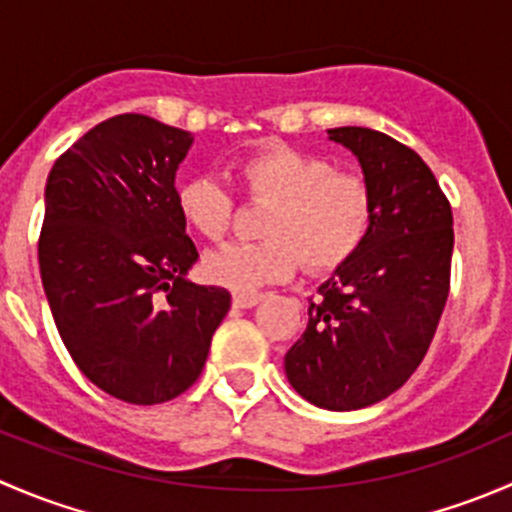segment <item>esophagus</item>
Wrapping results in <instances>:
<instances>
[{
  "label": "esophagus",
  "mask_w": 512,
  "mask_h": 512,
  "mask_svg": "<svg viewBox=\"0 0 512 512\" xmlns=\"http://www.w3.org/2000/svg\"><path fill=\"white\" fill-rule=\"evenodd\" d=\"M260 299H262V294H257V292H235V294H232V304H235L237 309L255 307Z\"/></svg>",
  "instance_id": "obj_1"
}]
</instances>
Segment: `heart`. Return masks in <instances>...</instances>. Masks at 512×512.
I'll return each instance as SVG.
<instances>
[{
    "label": "heart",
    "mask_w": 512,
    "mask_h": 512,
    "mask_svg": "<svg viewBox=\"0 0 512 512\" xmlns=\"http://www.w3.org/2000/svg\"><path fill=\"white\" fill-rule=\"evenodd\" d=\"M237 183L252 203H265L262 242H237L210 252L208 280L235 292L282 282L299 260L309 272H332L366 240L374 198L364 175L337 170L327 158L272 146L237 165ZM183 220L210 242L223 240L235 215V198L213 175H190L175 190Z\"/></svg>",
    "instance_id": "heart-1"
}]
</instances>
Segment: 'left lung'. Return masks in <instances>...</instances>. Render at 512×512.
<instances>
[{
	"instance_id": "8db88e82",
	"label": "left lung",
	"mask_w": 512,
	"mask_h": 512,
	"mask_svg": "<svg viewBox=\"0 0 512 512\" xmlns=\"http://www.w3.org/2000/svg\"><path fill=\"white\" fill-rule=\"evenodd\" d=\"M354 153L374 198L366 240L309 299V322L285 374L319 409L354 411L409 381L451 287L453 215L416 151L371 128H329Z\"/></svg>"
}]
</instances>
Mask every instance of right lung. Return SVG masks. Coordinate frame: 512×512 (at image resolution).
Masks as SVG:
<instances>
[{
  "label": "right lung",
  "instance_id": "obj_1",
  "mask_svg": "<svg viewBox=\"0 0 512 512\" xmlns=\"http://www.w3.org/2000/svg\"><path fill=\"white\" fill-rule=\"evenodd\" d=\"M193 136L141 113L98 123L51 168L39 270L81 374L136 406L195 384L230 292L185 280L198 260L175 203Z\"/></svg>",
  "mask_w": 512,
  "mask_h": 512
}]
</instances>
